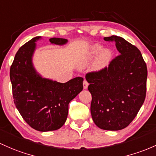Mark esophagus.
<instances>
[{"instance_id": "34e87169", "label": "esophagus", "mask_w": 156, "mask_h": 156, "mask_svg": "<svg viewBox=\"0 0 156 156\" xmlns=\"http://www.w3.org/2000/svg\"><path fill=\"white\" fill-rule=\"evenodd\" d=\"M83 89H87V87H88V85H89V83L86 81V80H84V81H83Z\"/></svg>"}]
</instances>
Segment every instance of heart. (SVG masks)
Returning a JSON list of instances; mask_svg holds the SVG:
<instances>
[{"mask_svg": "<svg viewBox=\"0 0 156 156\" xmlns=\"http://www.w3.org/2000/svg\"><path fill=\"white\" fill-rule=\"evenodd\" d=\"M99 54L100 55L98 57L95 63L96 69L101 70L108 67L113 58V53L109 49H104L103 50V47L98 44H94L90 47L82 61V66H84L90 64Z\"/></svg>", "mask_w": 156, "mask_h": 156, "instance_id": "heart-1", "label": "heart"}]
</instances>
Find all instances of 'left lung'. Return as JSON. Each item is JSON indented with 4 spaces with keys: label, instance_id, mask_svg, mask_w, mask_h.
Returning <instances> with one entry per match:
<instances>
[{
    "label": "left lung",
    "instance_id": "left-lung-1",
    "mask_svg": "<svg viewBox=\"0 0 156 156\" xmlns=\"http://www.w3.org/2000/svg\"><path fill=\"white\" fill-rule=\"evenodd\" d=\"M115 41L120 52L107 68L86 75L92 95L90 111L97 126L120 130L129 125L145 100L147 68L139 49L123 37L104 38Z\"/></svg>",
    "mask_w": 156,
    "mask_h": 156
}]
</instances>
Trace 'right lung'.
Instances as JSON below:
<instances>
[{
    "mask_svg": "<svg viewBox=\"0 0 156 156\" xmlns=\"http://www.w3.org/2000/svg\"><path fill=\"white\" fill-rule=\"evenodd\" d=\"M37 36L18 49L10 67V80L15 107L31 127L41 132L58 129L66 122L69 103L83 90V78L77 77L66 83L43 78L32 64ZM52 44L68 41L52 37Z\"/></svg>",
    "mask_w": 156,
    "mask_h": 156,
    "instance_id": "add662e5",
    "label": "right lung"
}]
</instances>
